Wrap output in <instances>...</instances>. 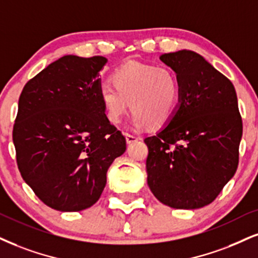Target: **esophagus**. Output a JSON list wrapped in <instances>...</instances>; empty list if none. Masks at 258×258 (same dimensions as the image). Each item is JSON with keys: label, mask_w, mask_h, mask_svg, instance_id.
I'll return each instance as SVG.
<instances>
[{"label": "esophagus", "mask_w": 258, "mask_h": 258, "mask_svg": "<svg viewBox=\"0 0 258 258\" xmlns=\"http://www.w3.org/2000/svg\"><path fill=\"white\" fill-rule=\"evenodd\" d=\"M125 140L128 144H134V142L139 141L140 138H138V136H135V135L129 134V133H125Z\"/></svg>", "instance_id": "1"}]
</instances>
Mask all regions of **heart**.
I'll return each instance as SVG.
<instances>
[{"label": "heart", "instance_id": "1", "mask_svg": "<svg viewBox=\"0 0 258 258\" xmlns=\"http://www.w3.org/2000/svg\"><path fill=\"white\" fill-rule=\"evenodd\" d=\"M112 82L99 86V98L107 120L118 124L129 107L136 128H160L170 122L180 99L178 76L168 67L129 62L117 68Z\"/></svg>", "mask_w": 258, "mask_h": 258}]
</instances>
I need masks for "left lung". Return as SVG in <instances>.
<instances>
[{
	"instance_id": "left-lung-1",
	"label": "left lung",
	"mask_w": 258,
	"mask_h": 258,
	"mask_svg": "<svg viewBox=\"0 0 258 258\" xmlns=\"http://www.w3.org/2000/svg\"><path fill=\"white\" fill-rule=\"evenodd\" d=\"M180 84L179 107L167 126L145 139L147 183L176 209L212 203L236 173L243 122L236 90L199 53H163Z\"/></svg>"
}]
</instances>
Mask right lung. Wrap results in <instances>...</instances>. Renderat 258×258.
Segmentation results:
<instances>
[{"instance_id":"1","label":"right lung","mask_w":258,"mask_h":258,"mask_svg":"<svg viewBox=\"0 0 258 258\" xmlns=\"http://www.w3.org/2000/svg\"><path fill=\"white\" fill-rule=\"evenodd\" d=\"M107 59L63 56L25 85L13 142L22 178L44 205L79 212L99 200L106 172L125 152L105 116L99 72Z\"/></svg>"}]
</instances>
